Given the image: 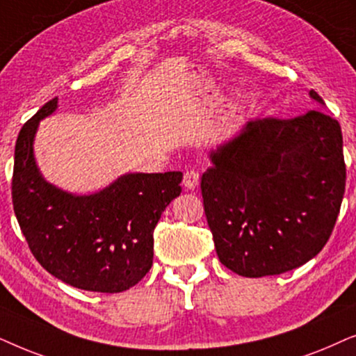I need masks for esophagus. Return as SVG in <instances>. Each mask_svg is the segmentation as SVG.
Masks as SVG:
<instances>
[{"label": "esophagus", "instance_id": "obj_1", "mask_svg": "<svg viewBox=\"0 0 356 356\" xmlns=\"http://www.w3.org/2000/svg\"><path fill=\"white\" fill-rule=\"evenodd\" d=\"M198 184H200V174L197 172V170H187L186 174H184V187L188 188V191H193V188L198 187Z\"/></svg>", "mask_w": 356, "mask_h": 356}]
</instances>
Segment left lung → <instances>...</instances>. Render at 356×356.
<instances>
[{
    "mask_svg": "<svg viewBox=\"0 0 356 356\" xmlns=\"http://www.w3.org/2000/svg\"><path fill=\"white\" fill-rule=\"evenodd\" d=\"M309 97L321 106L316 91ZM342 130L312 108L249 120L210 151L202 195L220 262L241 277L280 275L329 241L345 192Z\"/></svg>",
    "mask_w": 356,
    "mask_h": 356,
    "instance_id": "8db88e82",
    "label": "left lung"
}]
</instances>
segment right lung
I'll use <instances>...</instances> for the list:
<instances>
[{
  "label": "right lung",
  "mask_w": 356,
  "mask_h": 356,
  "mask_svg": "<svg viewBox=\"0 0 356 356\" xmlns=\"http://www.w3.org/2000/svg\"><path fill=\"white\" fill-rule=\"evenodd\" d=\"M58 107L51 99L19 131L14 149L13 207L42 267L86 291L120 293L153 265V231L181 195L182 172H129L99 192L78 195L47 182L34 156L40 120Z\"/></svg>",
  "instance_id": "1"
}]
</instances>
